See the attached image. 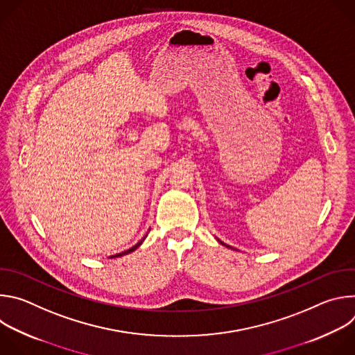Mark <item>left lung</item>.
<instances>
[{
    "instance_id": "1",
    "label": "left lung",
    "mask_w": 355,
    "mask_h": 355,
    "mask_svg": "<svg viewBox=\"0 0 355 355\" xmlns=\"http://www.w3.org/2000/svg\"><path fill=\"white\" fill-rule=\"evenodd\" d=\"M218 241H219V243H220V244H223V245H226V247H229V248H233V247H230V245H227V244H225V243H223V241H220V240H219V239H218ZM233 250H234V248H233Z\"/></svg>"
}]
</instances>
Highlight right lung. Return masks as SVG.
<instances>
[{
    "label": "right lung",
    "mask_w": 355,
    "mask_h": 355,
    "mask_svg": "<svg viewBox=\"0 0 355 355\" xmlns=\"http://www.w3.org/2000/svg\"><path fill=\"white\" fill-rule=\"evenodd\" d=\"M146 236H147V234H146ZM146 236H144V237H143V239H141V240H140V241H139L137 244H135L133 247H130L129 250H125V251H122V252H118V254H115V256H111L110 259H116V257H122V256H125V254H129V252L135 251V250H136V248H137V247H139V245H140V244L143 243V240L146 239Z\"/></svg>",
    "instance_id": "1"
}]
</instances>
